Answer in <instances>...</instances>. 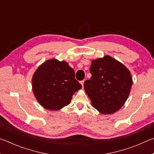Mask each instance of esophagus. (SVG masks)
<instances>
[{"instance_id":"esophagus-1","label":"esophagus","mask_w":154,"mask_h":154,"mask_svg":"<svg viewBox=\"0 0 154 154\" xmlns=\"http://www.w3.org/2000/svg\"><path fill=\"white\" fill-rule=\"evenodd\" d=\"M80 83L81 84H82V87L83 86V83H84V80H83V81H82V82H80Z\"/></svg>"}]
</instances>
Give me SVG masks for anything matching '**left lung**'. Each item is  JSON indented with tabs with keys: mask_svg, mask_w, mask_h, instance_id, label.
<instances>
[{
	"mask_svg": "<svg viewBox=\"0 0 154 154\" xmlns=\"http://www.w3.org/2000/svg\"><path fill=\"white\" fill-rule=\"evenodd\" d=\"M92 77L84 90L93 107L102 114H112L122 108L128 97L132 77L128 69L110 56L93 60Z\"/></svg>",
	"mask_w": 154,
	"mask_h": 154,
	"instance_id": "8db88e82",
	"label": "left lung"
}]
</instances>
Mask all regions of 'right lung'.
<instances>
[{
	"label": "right lung",
	"mask_w": 154,
	"mask_h": 154,
	"mask_svg": "<svg viewBox=\"0 0 154 154\" xmlns=\"http://www.w3.org/2000/svg\"><path fill=\"white\" fill-rule=\"evenodd\" d=\"M34 95L48 110L58 111L71 103L72 95L82 88L68 62L56 58L44 62L32 78Z\"/></svg>",
	"instance_id": "right-lung-1"
}]
</instances>
